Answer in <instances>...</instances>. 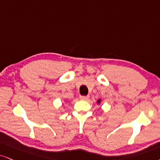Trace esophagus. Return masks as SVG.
<instances>
[{"mask_svg":"<svg viewBox=\"0 0 160 160\" xmlns=\"http://www.w3.org/2000/svg\"><path fill=\"white\" fill-rule=\"evenodd\" d=\"M80 99L81 100H83V101H87V100H88L89 99V98H90V96H80Z\"/></svg>","mask_w":160,"mask_h":160,"instance_id":"obj_1","label":"esophagus"}]
</instances>
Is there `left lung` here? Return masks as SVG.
Segmentation results:
<instances>
[{
	"label": "left lung",
	"mask_w": 160,
	"mask_h": 160,
	"mask_svg": "<svg viewBox=\"0 0 160 160\" xmlns=\"http://www.w3.org/2000/svg\"><path fill=\"white\" fill-rule=\"evenodd\" d=\"M101 102H102V99H98V101H97V104H99L100 103H101Z\"/></svg>",
	"instance_id": "1"
}]
</instances>
